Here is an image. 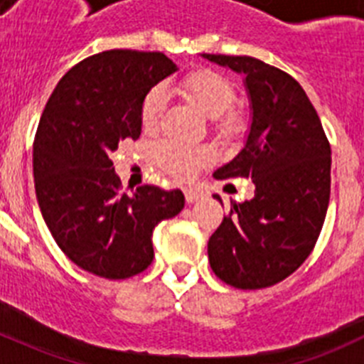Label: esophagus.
<instances>
[{
    "mask_svg": "<svg viewBox=\"0 0 364 364\" xmlns=\"http://www.w3.org/2000/svg\"><path fill=\"white\" fill-rule=\"evenodd\" d=\"M200 197H202V195H200V191H198V189H193V188L186 189V202H188V204L197 202Z\"/></svg>",
    "mask_w": 364,
    "mask_h": 364,
    "instance_id": "34e87169",
    "label": "esophagus"
}]
</instances>
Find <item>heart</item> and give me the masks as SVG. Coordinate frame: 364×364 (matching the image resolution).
Wrapping results in <instances>:
<instances>
[{
  "instance_id": "obj_1",
  "label": "heart",
  "mask_w": 364,
  "mask_h": 364,
  "mask_svg": "<svg viewBox=\"0 0 364 364\" xmlns=\"http://www.w3.org/2000/svg\"><path fill=\"white\" fill-rule=\"evenodd\" d=\"M178 91L197 105L204 114L213 118L218 136L235 138L242 133L244 120L240 112L233 109L237 102V91L224 74L210 69L195 70L180 80ZM166 104L167 95L162 85L151 87L144 95L138 117L146 133H153L159 127L164 111H166ZM154 156L164 171L176 178H189L198 167L210 162L211 151L200 146H188L175 140H166L156 147Z\"/></svg>"
}]
</instances>
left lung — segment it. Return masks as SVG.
Masks as SVG:
<instances>
[{
	"label": "left lung",
	"mask_w": 364,
	"mask_h": 364,
	"mask_svg": "<svg viewBox=\"0 0 364 364\" xmlns=\"http://www.w3.org/2000/svg\"><path fill=\"white\" fill-rule=\"evenodd\" d=\"M204 56L246 74L253 109L246 147L213 176L255 184V197L231 202L211 235L210 264L226 284L260 290L290 277L314 252L330 202L332 149L294 76L252 56Z\"/></svg>",
	"instance_id": "obj_1"
}]
</instances>
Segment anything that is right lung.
Returning a JSON list of instances; mask_svg holds the SVG:
<instances>
[{"mask_svg": "<svg viewBox=\"0 0 364 364\" xmlns=\"http://www.w3.org/2000/svg\"><path fill=\"white\" fill-rule=\"evenodd\" d=\"M175 70L162 53L92 54L67 70L41 112L32 153L41 215L60 250L98 277L147 269L154 226L184 208L180 189L124 191L109 159L122 140H138L144 95Z\"/></svg>", "mask_w": 364, "mask_h": 364, "instance_id": "right-lung-1", "label": "right lung"}]
</instances>
